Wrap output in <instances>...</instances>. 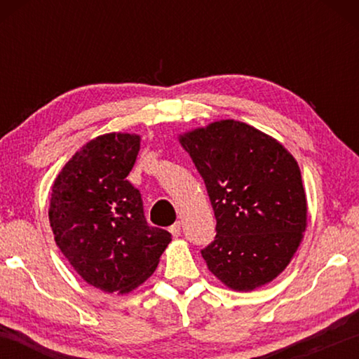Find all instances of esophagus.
Here are the masks:
<instances>
[{"instance_id":"1","label":"esophagus","mask_w":359,"mask_h":359,"mask_svg":"<svg viewBox=\"0 0 359 359\" xmlns=\"http://www.w3.org/2000/svg\"><path fill=\"white\" fill-rule=\"evenodd\" d=\"M169 233H171L174 238H179L180 236V233H182V229H180V222H175L171 228H169Z\"/></svg>"}]
</instances>
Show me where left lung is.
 Listing matches in <instances>:
<instances>
[{
  "label": "left lung",
  "instance_id": "8db88e82",
  "mask_svg": "<svg viewBox=\"0 0 359 359\" xmlns=\"http://www.w3.org/2000/svg\"><path fill=\"white\" fill-rule=\"evenodd\" d=\"M208 188L217 218L201 255L234 291L263 287L290 264L307 226V199L293 155L253 126L214 121L179 136Z\"/></svg>",
  "mask_w": 359,
  "mask_h": 359
}]
</instances>
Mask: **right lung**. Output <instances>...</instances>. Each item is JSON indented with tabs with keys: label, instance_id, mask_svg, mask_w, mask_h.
<instances>
[{
	"label": "right lung",
	"instance_id": "right-lung-1",
	"mask_svg": "<svg viewBox=\"0 0 359 359\" xmlns=\"http://www.w3.org/2000/svg\"><path fill=\"white\" fill-rule=\"evenodd\" d=\"M141 136L109 133L72 155L52 187L48 220L65 258L85 282L130 293L154 274L171 234L150 226L128 182Z\"/></svg>",
	"mask_w": 359,
	"mask_h": 359
}]
</instances>
